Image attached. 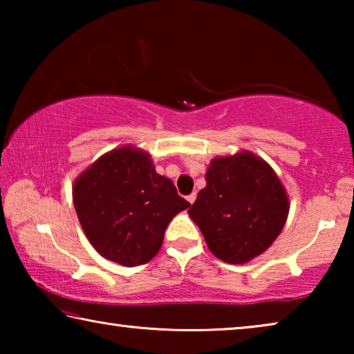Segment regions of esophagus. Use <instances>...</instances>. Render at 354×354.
<instances>
[{
  "mask_svg": "<svg viewBox=\"0 0 354 354\" xmlns=\"http://www.w3.org/2000/svg\"><path fill=\"white\" fill-rule=\"evenodd\" d=\"M196 200V194L194 192V194H190V195H187V201L190 203V205H194V201Z\"/></svg>",
  "mask_w": 354,
  "mask_h": 354,
  "instance_id": "1",
  "label": "esophagus"
}]
</instances>
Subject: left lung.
Masks as SVG:
<instances>
[{
	"instance_id": "left-lung-1",
	"label": "left lung",
	"mask_w": 354,
	"mask_h": 354,
	"mask_svg": "<svg viewBox=\"0 0 354 354\" xmlns=\"http://www.w3.org/2000/svg\"><path fill=\"white\" fill-rule=\"evenodd\" d=\"M287 214L283 184L266 160L248 151L215 158L206 187L189 209L209 250L230 263L263 253L279 236Z\"/></svg>"
}]
</instances>
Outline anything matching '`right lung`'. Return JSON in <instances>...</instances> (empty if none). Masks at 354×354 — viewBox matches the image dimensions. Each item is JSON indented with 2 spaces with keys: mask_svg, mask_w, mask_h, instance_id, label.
Masks as SVG:
<instances>
[{
  "mask_svg": "<svg viewBox=\"0 0 354 354\" xmlns=\"http://www.w3.org/2000/svg\"><path fill=\"white\" fill-rule=\"evenodd\" d=\"M73 203L91 243L106 259L142 266L158 254L167 225L190 206L148 153L112 149L76 179Z\"/></svg>",
  "mask_w": 354,
  "mask_h": 354,
  "instance_id": "1",
  "label": "right lung"
}]
</instances>
